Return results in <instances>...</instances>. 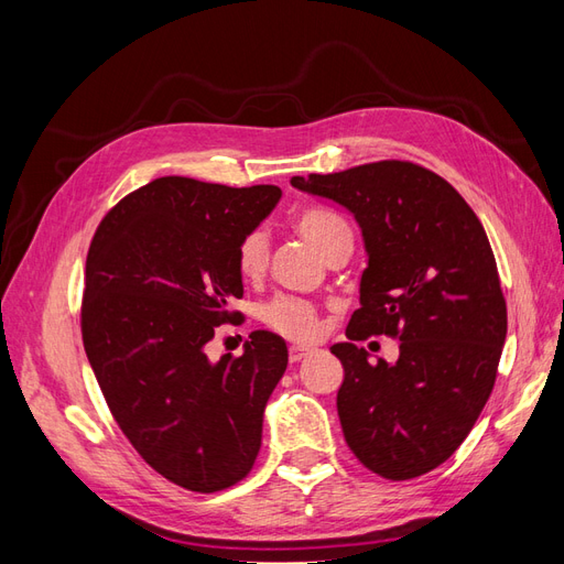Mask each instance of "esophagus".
Returning <instances> with one entry per match:
<instances>
[{
    "label": "esophagus",
    "mask_w": 564,
    "mask_h": 564,
    "mask_svg": "<svg viewBox=\"0 0 564 564\" xmlns=\"http://www.w3.org/2000/svg\"><path fill=\"white\" fill-rule=\"evenodd\" d=\"M313 350L311 348H303V346H292L289 348V362H301L303 357H308Z\"/></svg>",
    "instance_id": "34e87169"
}]
</instances>
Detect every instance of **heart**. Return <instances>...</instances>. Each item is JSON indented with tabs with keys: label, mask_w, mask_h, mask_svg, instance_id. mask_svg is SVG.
I'll return each mask as SVG.
<instances>
[{
	"label": "heart",
	"mask_w": 564,
	"mask_h": 564,
	"mask_svg": "<svg viewBox=\"0 0 564 564\" xmlns=\"http://www.w3.org/2000/svg\"><path fill=\"white\" fill-rule=\"evenodd\" d=\"M294 228L308 240L324 259L344 245L352 242V230L344 218L327 209H303L294 218ZM270 259V240L263 228H253L237 242L235 263L245 280H259ZM263 322L272 332L292 340H313L319 334V313L311 301L296 296H278L263 305Z\"/></svg>",
	"instance_id": "obj_1"
}]
</instances>
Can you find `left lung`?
<instances>
[{
  "mask_svg": "<svg viewBox=\"0 0 564 564\" xmlns=\"http://www.w3.org/2000/svg\"><path fill=\"white\" fill-rule=\"evenodd\" d=\"M299 191L332 199L362 228L369 265L336 409L350 452L386 480L431 473L458 449L487 404L508 313L480 218L431 169L381 160L338 174L294 176ZM401 340L395 366H371L355 339Z\"/></svg>",
  "mask_w": 564,
  "mask_h": 564,
  "instance_id": "obj_1",
  "label": "left lung"
}]
</instances>
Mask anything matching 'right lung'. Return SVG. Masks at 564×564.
Returning a JSON list of instances; mask_svg holds the SVG:
<instances>
[{"label": "right lung", "mask_w": 564, "mask_h": 564, "mask_svg": "<svg viewBox=\"0 0 564 564\" xmlns=\"http://www.w3.org/2000/svg\"><path fill=\"white\" fill-rule=\"evenodd\" d=\"M278 185L162 176L119 199L89 245L82 340L119 431L183 489L214 494L251 473L284 340L253 332L242 355H204L242 319L237 242L275 207Z\"/></svg>", "instance_id": "obj_1"}]
</instances>
